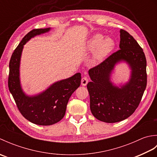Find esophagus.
<instances>
[{"instance_id":"esophagus-1","label":"esophagus","mask_w":157,"mask_h":157,"mask_svg":"<svg viewBox=\"0 0 157 157\" xmlns=\"http://www.w3.org/2000/svg\"><path fill=\"white\" fill-rule=\"evenodd\" d=\"M82 85L83 86H86L88 83V79L86 78V77H84V78H82Z\"/></svg>"}]
</instances>
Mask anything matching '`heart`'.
Listing matches in <instances>:
<instances>
[{"instance_id":"obj_1","label":"heart","mask_w":157,"mask_h":157,"mask_svg":"<svg viewBox=\"0 0 157 157\" xmlns=\"http://www.w3.org/2000/svg\"><path fill=\"white\" fill-rule=\"evenodd\" d=\"M115 47V41L111 37H105L102 34H96L90 38L86 48L89 51L94 52V59L100 61L112 52Z\"/></svg>"}]
</instances>
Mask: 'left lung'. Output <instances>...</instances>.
Wrapping results in <instances>:
<instances>
[{
    "instance_id": "left-lung-1",
    "label": "left lung",
    "mask_w": 157,
    "mask_h": 157,
    "mask_svg": "<svg viewBox=\"0 0 157 157\" xmlns=\"http://www.w3.org/2000/svg\"><path fill=\"white\" fill-rule=\"evenodd\" d=\"M119 32L120 50L88 71L92 80L87 84L90 111L97 119L110 123L123 121L134 113L147 82L142 48L128 32ZM121 63L128 66L130 74L126 82L116 85L111 77L115 67Z\"/></svg>"
}]
</instances>
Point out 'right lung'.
<instances>
[{
  "label": "right lung",
  "instance_id": "obj_1",
  "mask_svg": "<svg viewBox=\"0 0 157 157\" xmlns=\"http://www.w3.org/2000/svg\"><path fill=\"white\" fill-rule=\"evenodd\" d=\"M51 29L47 28L29 32L13 52L9 63V91L21 115L39 125H51L61 121L65 116L70 96L81 83V73H77L69 78L54 82L38 94L28 95L23 91L20 79V63L24 45L35 36Z\"/></svg>",
  "mask_w": 157,
  "mask_h": 157
}]
</instances>
